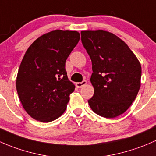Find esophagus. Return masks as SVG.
I'll use <instances>...</instances> for the list:
<instances>
[{"label": "esophagus", "mask_w": 156, "mask_h": 156, "mask_svg": "<svg viewBox=\"0 0 156 156\" xmlns=\"http://www.w3.org/2000/svg\"><path fill=\"white\" fill-rule=\"evenodd\" d=\"M86 84H87V81H86L85 80H84V81H82L81 82H77L76 84H75V85H76V87L78 88H80L82 87L83 86L85 85Z\"/></svg>", "instance_id": "esophagus-1"}]
</instances>
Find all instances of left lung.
Segmentation results:
<instances>
[{
  "label": "left lung",
  "instance_id": "1",
  "mask_svg": "<svg viewBox=\"0 0 156 156\" xmlns=\"http://www.w3.org/2000/svg\"><path fill=\"white\" fill-rule=\"evenodd\" d=\"M81 42L92 62L94 94L88 103L102 117L112 119L130 106L140 87L141 66L126 44L108 31H82Z\"/></svg>",
  "mask_w": 156,
  "mask_h": 156
}]
</instances>
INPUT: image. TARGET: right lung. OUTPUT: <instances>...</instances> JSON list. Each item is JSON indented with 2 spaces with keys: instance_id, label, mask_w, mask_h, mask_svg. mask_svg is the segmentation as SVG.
<instances>
[{
  "instance_id": "obj_1",
  "label": "right lung",
  "mask_w": 156,
  "mask_h": 156,
  "mask_svg": "<svg viewBox=\"0 0 156 156\" xmlns=\"http://www.w3.org/2000/svg\"><path fill=\"white\" fill-rule=\"evenodd\" d=\"M79 39L78 31L55 30L39 37L25 53L16 90L23 108L35 120L52 122L65 112L75 90L65 65Z\"/></svg>"
}]
</instances>
